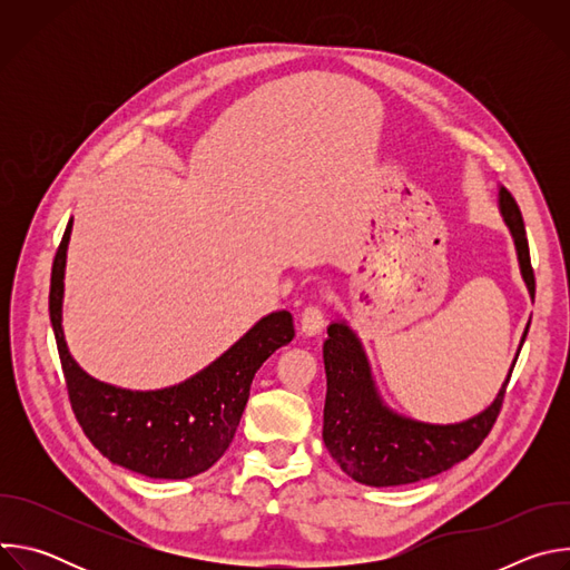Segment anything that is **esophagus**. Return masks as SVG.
<instances>
[{"label":"esophagus","mask_w":570,"mask_h":570,"mask_svg":"<svg viewBox=\"0 0 570 570\" xmlns=\"http://www.w3.org/2000/svg\"><path fill=\"white\" fill-rule=\"evenodd\" d=\"M299 330H302L304 336H317V334H322V330H324V311H322L320 304H308V306L302 311Z\"/></svg>","instance_id":"obj_1"}]
</instances>
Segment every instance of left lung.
<instances>
[{
  "label": "left lung",
  "instance_id": "left-lung-1",
  "mask_svg": "<svg viewBox=\"0 0 570 570\" xmlns=\"http://www.w3.org/2000/svg\"><path fill=\"white\" fill-rule=\"evenodd\" d=\"M499 209L512 232L523 282L534 297V273L523 216L505 187L499 189ZM528 327L519 350L523 347ZM322 356L327 372L324 446L356 482L394 487L438 475L469 458L482 444L499 417L519 352L497 399L482 413L458 424H426L394 413L381 399L365 350L345 320H336L327 327Z\"/></svg>",
  "mask_w": 570,
  "mask_h": 570
}]
</instances>
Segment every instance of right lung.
<instances>
[{"label":"right lung","instance_id":"obj_1","mask_svg":"<svg viewBox=\"0 0 570 570\" xmlns=\"http://www.w3.org/2000/svg\"><path fill=\"white\" fill-rule=\"evenodd\" d=\"M69 234L71 220L51 268L49 315L80 429L112 464L146 478L183 480L207 471L232 444L255 372L293 341V315L288 311L264 315L225 354L178 385L126 390L104 383L71 358L62 334Z\"/></svg>","mask_w":570,"mask_h":570}]
</instances>
